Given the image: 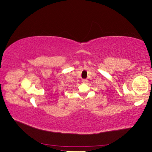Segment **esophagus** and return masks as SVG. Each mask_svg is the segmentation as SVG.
<instances>
[{"label":"esophagus","instance_id":"obj_1","mask_svg":"<svg viewBox=\"0 0 152 152\" xmlns=\"http://www.w3.org/2000/svg\"><path fill=\"white\" fill-rule=\"evenodd\" d=\"M87 81H88V80H87V79H82V82H83V83H87Z\"/></svg>","mask_w":152,"mask_h":152}]
</instances>
